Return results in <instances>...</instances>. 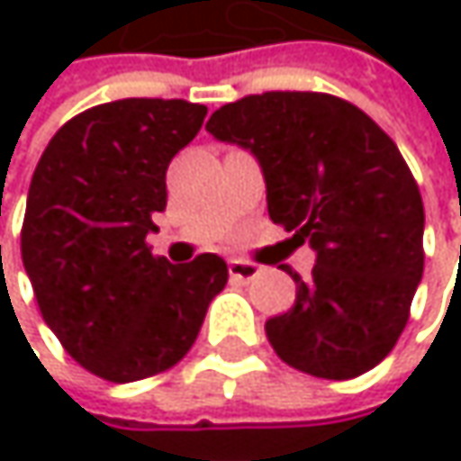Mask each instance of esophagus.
I'll use <instances>...</instances> for the list:
<instances>
[{"instance_id": "obj_1", "label": "esophagus", "mask_w": 461, "mask_h": 461, "mask_svg": "<svg viewBox=\"0 0 461 461\" xmlns=\"http://www.w3.org/2000/svg\"><path fill=\"white\" fill-rule=\"evenodd\" d=\"M258 272H261V267L253 261H245V258H231L230 261V275L234 280H253Z\"/></svg>"}]
</instances>
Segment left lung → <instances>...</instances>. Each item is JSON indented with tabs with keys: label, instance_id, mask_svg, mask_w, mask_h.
Returning <instances> with one entry per match:
<instances>
[{
	"label": "left lung",
	"instance_id": "8db88e82",
	"mask_svg": "<svg viewBox=\"0 0 461 461\" xmlns=\"http://www.w3.org/2000/svg\"><path fill=\"white\" fill-rule=\"evenodd\" d=\"M250 149L269 219L318 253L288 312L267 321L277 357L318 379H355L401 339L424 272V205L390 139L355 104L302 90L245 95L205 125ZM294 234V237H296Z\"/></svg>",
	"mask_w": 461,
	"mask_h": 461
}]
</instances>
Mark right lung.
Here are the masks:
<instances>
[{
    "label": "right lung",
    "instance_id": "add662e5",
    "mask_svg": "<svg viewBox=\"0 0 461 461\" xmlns=\"http://www.w3.org/2000/svg\"><path fill=\"white\" fill-rule=\"evenodd\" d=\"M205 114L181 98L93 106L50 139L32 176L21 256L40 312L63 349L106 382L173 368L230 280L216 253L176 267L146 242L167 205V165Z\"/></svg>",
    "mask_w": 461,
    "mask_h": 461
}]
</instances>
